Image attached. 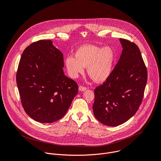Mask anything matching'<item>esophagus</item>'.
<instances>
[{"label": "esophagus", "instance_id": "1", "mask_svg": "<svg viewBox=\"0 0 161 161\" xmlns=\"http://www.w3.org/2000/svg\"><path fill=\"white\" fill-rule=\"evenodd\" d=\"M86 87L84 86H82V85H80L79 86V90L80 91H85V90H86Z\"/></svg>", "mask_w": 161, "mask_h": 161}]
</instances>
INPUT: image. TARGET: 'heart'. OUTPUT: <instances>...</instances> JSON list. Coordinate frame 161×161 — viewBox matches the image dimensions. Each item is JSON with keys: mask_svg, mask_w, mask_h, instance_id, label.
Returning <instances> with one entry per match:
<instances>
[{"mask_svg": "<svg viewBox=\"0 0 161 161\" xmlns=\"http://www.w3.org/2000/svg\"><path fill=\"white\" fill-rule=\"evenodd\" d=\"M114 60L115 53L111 48L85 44L77 49L75 56H68L65 64L72 78L78 77L83 73L84 67H87L88 75L101 83L111 75Z\"/></svg>", "mask_w": 161, "mask_h": 161, "instance_id": "1", "label": "heart"}]
</instances>
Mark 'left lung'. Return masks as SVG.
<instances>
[{
  "label": "left lung",
  "mask_w": 161,
  "mask_h": 161,
  "mask_svg": "<svg viewBox=\"0 0 161 161\" xmlns=\"http://www.w3.org/2000/svg\"><path fill=\"white\" fill-rule=\"evenodd\" d=\"M122 52L109 77L94 90L93 111L103 124H124L136 113L142 102L147 69L137 46L120 39Z\"/></svg>",
  "instance_id": "8db88e82"
}]
</instances>
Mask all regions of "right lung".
Returning <instances> with one entry per match:
<instances>
[{
    "label": "right lung",
    "instance_id": "add662e5",
    "mask_svg": "<svg viewBox=\"0 0 161 161\" xmlns=\"http://www.w3.org/2000/svg\"><path fill=\"white\" fill-rule=\"evenodd\" d=\"M62 53L51 40L34 42L23 52L16 83L23 108L41 123L63 117L78 94V85L64 75Z\"/></svg>",
    "mask_w": 161,
    "mask_h": 161
}]
</instances>
